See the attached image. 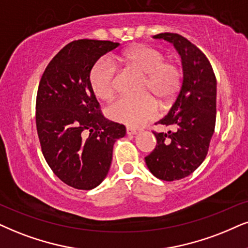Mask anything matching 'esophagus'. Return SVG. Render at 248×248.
I'll use <instances>...</instances> for the list:
<instances>
[{
  "instance_id": "obj_1",
  "label": "esophagus",
  "mask_w": 248,
  "mask_h": 248,
  "mask_svg": "<svg viewBox=\"0 0 248 248\" xmlns=\"http://www.w3.org/2000/svg\"><path fill=\"white\" fill-rule=\"evenodd\" d=\"M126 131H127L128 135H137V134H139V131H137L136 129H134V128H131V127H127Z\"/></svg>"
}]
</instances>
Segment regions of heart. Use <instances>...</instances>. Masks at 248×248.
Segmentation results:
<instances>
[{
	"mask_svg": "<svg viewBox=\"0 0 248 248\" xmlns=\"http://www.w3.org/2000/svg\"><path fill=\"white\" fill-rule=\"evenodd\" d=\"M119 64L144 75L142 93H151L166 105L180 90L182 71L176 62H166L158 49L149 46H134L117 57ZM90 84L97 98L111 99L117 90L118 72L113 62L103 58L90 72ZM159 114L158 102L150 95L124 96L112 103L108 115L112 120L129 127H140Z\"/></svg>",
	"mask_w": 248,
	"mask_h": 248,
	"instance_id": "b5f03b06",
	"label": "heart"
}]
</instances>
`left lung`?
Listing matches in <instances>:
<instances>
[{
    "instance_id": "obj_1",
    "label": "left lung",
    "mask_w": 248,
    "mask_h": 248,
    "mask_svg": "<svg viewBox=\"0 0 248 248\" xmlns=\"http://www.w3.org/2000/svg\"><path fill=\"white\" fill-rule=\"evenodd\" d=\"M173 43L181 56L183 81L168 114L158 124L174 131L155 133L156 146L145 156L147 168L162 181L192 174L207 155L216 120V78L202 50L176 33L153 36Z\"/></svg>"
}]
</instances>
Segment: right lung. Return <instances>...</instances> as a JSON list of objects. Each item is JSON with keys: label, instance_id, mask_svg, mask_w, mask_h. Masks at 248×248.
<instances>
[{"label": "right lung", "instance_id": "right-lung-1", "mask_svg": "<svg viewBox=\"0 0 248 248\" xmlns=\"http://www.w3.org/2000/svg\"><path fill=\"white\" fill-rule=\"evenodd\" d=\"M120 45L78 40L62 48L43 72L36 96V129L51 170L74 189L102 183L112 162L115 140L126 127L102 114L90 72L102 56Z\"/></svg>", "mask_w": 248, "mask_h": 248}]
</instances>
